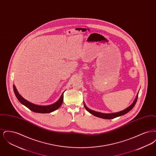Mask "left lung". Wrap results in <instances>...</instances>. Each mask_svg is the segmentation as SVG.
Segmentation results:
<instances>
[{
	"instance_id": "8db88e82",
	"label": "left lung",
	"mask_w": 156,
	"mask_h": 156,
	"mask_svg": "<svg viewBox=\"0 0 156 156\" xmlns=\"http://www.w3.org/2000/svg\"><path fill=\"white\" fill-rule=\"evenodd\" d=\"M137 98H138V94L137 95L136 99H134L133 104H132L131 105H130L129 107H127L126 109L122 111L119 112H116V113H101V112H95L93 110H91L89 108H88L87 107V106L85 105V104H84V106H85V108L86 109V110L88 112H89L90 113H91L92 115L98 117V118H102V119H113V118H115L116 117H119L120 116H122V115H124L126 114L127 113H128L130 111H131L135 104L137 102Z\"/></svg>"
}]
</instances>
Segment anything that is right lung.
I'll use <instances>...</instances> for the list:
<instances>
[{
	"instance_id": "right-lung-1",
	"label": "right lung",
	"mask_w": 156,
	"mask_h": 156,
	"mask_svg": "<svg viewBox=\"0 0 156 156\" xmlns=\"http://www.w3.org/2000/svg\"><path fill=\"white\" fill-rule=\"evenodd\" d=\"M13 90L15 92V95L17 99L19 101V102L22 104L23 105L26 106L27 108H29L31 111L36 112V113H48L54 112L57 109H58L61 105L63 102L64 99V92L62 94L61 96L59 98V99L54 104L50 105H46V106H41V105H37L36 104L31 103L28 101L24 99L17 92V89L16 88L15 85H13Z\"/></svg>"
}]
</instances>
